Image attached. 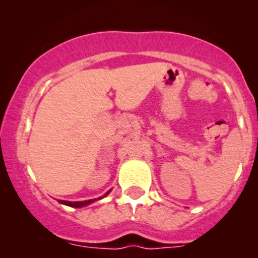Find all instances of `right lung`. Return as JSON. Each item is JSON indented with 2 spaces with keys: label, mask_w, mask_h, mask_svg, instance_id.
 <instances>
[{
  "label": "right lung",
  "mask_w": 258,
  "mask_h": 258,
  "mask_svg": "<svg viewBox=\"0 0 258 258\" xmlns=\"http://www.w3.org/2000/svg\"><path fill=\"white\" fill-rule=\"evenodd\" d=\"M108 193H109V191H108ZM108 193H106V194H108ZM106 194H105V195H106ZM99 199H102V198H98V199L86 200V201H65V200H58V201H59V203H60V204H64V205H68V206H70V207H82V206L88 205V204L93 203V201L99 200Z\"/></svg>",
  "instance_id": "right-lung-1"
}]
</instances>
